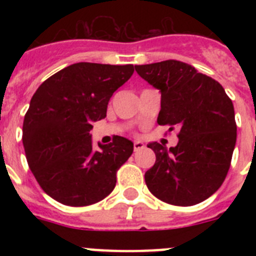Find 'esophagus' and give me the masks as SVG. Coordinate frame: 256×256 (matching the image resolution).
<instances>
[{"label":"esophagus","mask_w":256,"mask_h":256,"mask_svg":"<svg viewBox=\"0 0 256 256\" xmlns=\"http://www.w3.org/2000/svg\"><path fill=\"white\" fill-rule=\"evenodd\" d=\"M144 148V142L141 141H134L133 142V150L134 151H138V150H142V148Z\"/></svg>","instance_id":"esophagus-1"}]
</instances>
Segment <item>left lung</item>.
<instances>
[{
    "instance_id": "left-lung-1",
    "label": "left lung",
    "mask_w": 256,
    "mask_h": 256,
    "mask_svg": "<svg viewBox=\"0 0 256 256\" xmlns=\"http://www.w3.org/2000/svg\"><path fill=\"white\" fill-rule=\"evenodd\" d=\"M141 78L162 92L158 124L178 130L174 148L152 142L156 162L144 173L155 198L191 206L206 200L227 177L237 137L232 100L216 79L191 65L165 60L136 65Z\"/></svg>"
}]
</instances>
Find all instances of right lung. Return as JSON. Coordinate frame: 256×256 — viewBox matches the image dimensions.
Wrapping results in <instances>:
<instances>
[{
	"label": "right lung",
	"mask_w": 256,
	"mask_h": 256,
	"mask_svg": "<svg viewBox=\"0 0 256 256\" xmlns=\"http://www.w3.org/2000/svg\"><path fill=\"white\" fill-rule=\"evenodd\" d=\"M134 66L76 62L46 79L33 94L22 123L26 162L40 188L69 206H87L114 190L116 172L133 142L115 136L94 150L92 123L106 116L118 88Z\"/></svg>",
	"instance_id": "obj_1"
}]
</instances>
